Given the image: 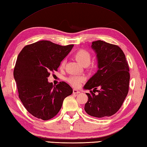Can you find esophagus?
Listing matches in <instances>:
<instances>
[{"label":"esophagus","instance_id":"1","mask_svg":"<svg viewBox=\"0 0 147 147\" xmlns=\"http://www.w3.org/2000/svg\"><path fill=\"white\" fill-rule=\"evenodd\" d=\"M73 92V94H79V93H80L79 90L76 89H74Z\"/></svg>","mask_w":147,"mask_h":147}]
</instances>
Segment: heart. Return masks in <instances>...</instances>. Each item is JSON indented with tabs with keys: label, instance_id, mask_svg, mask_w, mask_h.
I'll use <instances>...</instances> for the list:
<instances>
[{
	"label": "heart",
	"instance_id": "1",
	"mask_svg": "<svg viewBox=\"0 0 147 147\" xmlns=\"http://www.w3.org/2000/svg\"><path fill=\"white\" fill-rule=\"evenodd\" d=\"M74 57H75L78 62H79L81 64L84 66L86 65H89L90 62V60H91V56H90V54L85 49L78 50V51L75 53V55H74ZM64 67L65 61L62 60L60 63L59 67L60 69H62L64 68ZM84 77L82 76H71L67 78V82L74 87H79L81 83L84 81Z\"/></svg>",
	"mask_w": 147,
	"mask_h": 147
}]
</instances>
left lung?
Returning a JSON list of instances; mask_svg holds the SVG:
<instances>
[{
    "instance_id": "8db88e82",
    "label": "left lung",
    "mask_w": 147,
    "mask_h": 147,
    "mask_svg": "<svg viewBox=\"0 0 147 147\" xmlns=\"http://www.w3.org/2000/svg\"><path fill=\"white\" fill-rule=\"evenodd\" d=\"M91 47L96 53L98 70L84 86L90 90V93H86L88 101L84 109L90 116L109 117L118 111L129 92V64L124 53L116 45L97 40L92 42ZM98 87L100 90H96Z\"/></svg>"
}]
</instances>
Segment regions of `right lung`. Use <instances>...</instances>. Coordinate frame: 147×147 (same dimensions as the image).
Wrapping results in <instances>:
<instances>
[{"mask_svg": "<svg viewBox=\"0 0 147 147\" xmlns=\"http://www.w3.org/2000/svg\"><path fill=\"white\" fill-rule=\"evenodd\" d=\"M74 46H60L48 40L27 45L18 55L13 71L18 97L26 110L43 120L57 115L63 100L73 93L67 83L48 82L50 72L57 71L60 62Z\"/></svg>", "mask_w": 147, "mask_h": 147, "instance_id": "add662e5", "label": "right lung"}]
</instances>
